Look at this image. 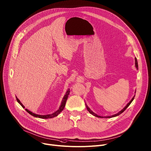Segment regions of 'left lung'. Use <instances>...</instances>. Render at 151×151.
Returning a JSON list of instances; mask_svg holds the SVG:
<instances>
[{"label":"left lung","mask_w":151,"mask_h":151,"mask_svg":"<svg viewBox=\"0 0 151 151\" xmlns=\"http://www.w3.org/2000/svg\"><path fill=\"white\" fill-rule=\"evenodd\" d=\"M135 67L137 68V69L138 70V68H139V67H138V63H137V58H135ZM135 92H136V91H135ZM134 97H135V95L134 96H133V98H132V99L127 104V105L123 108L121 111H120L119 113H116V114H113V115H112V116H99V115H98V114H96V113H94L93 111H91V109H90V108L87 105V104H86V108H87V110L88 111V112L91 114H92V115H93L94 116H95V117H100V118H112V117H116V116H119V115H120V114H122L123 111H124L125 109L129 106V105L131 104V102H132V101L134 99Z\"/></svg>","instance_id":"1"}]
</instances>
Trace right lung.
Here are the masks:
<instances>
[{"label": "right lung", "instance_id": "right-lung-1", "mask_svg": "<svg viewBox=\"0 0 151 151\" xmlns=\"http://www.w3.org/2000/svg\"><path fill=\"white\" fill-rule=\"evenodd\" d=\"M70 89H68L65 94V95L64 96V97L62 99V101H61V104L60 105V106L59 107L58 110H57L56 111H55L54 113H52V114H46V115H40V114H35L34 113H32V111H29V109H25V110L28 112L29 114H30L31 115H32V116L35 117H38V118H40V119H50V118H53L54 117H56L64 109V107H65V103H66V101L67 100V98H68V94H69L70 93ZM16 99H17V101L18 102V103L23 108H24V106L22 104V103L20 102V101L17 98V96H16Z\"/></svg>", "mask_w": 151, "mask_h": 151}]
</instances>
